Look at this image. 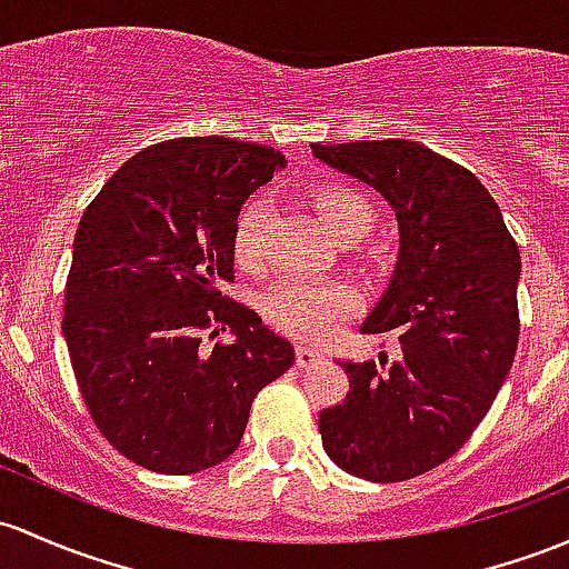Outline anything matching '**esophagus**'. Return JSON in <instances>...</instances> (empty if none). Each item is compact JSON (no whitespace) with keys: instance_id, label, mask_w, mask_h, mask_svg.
Wrapping results in <instances>:
<instances>
[{"instance_id":"obj_1","label":"esophagus","mask_w":569,"mask_h":569,"mask_svg":"<svg viewBox=\"0 0 569 569\" xmlns=\"http://www.w3.org/2000/svg\"><path fill=\"white\" fill-rule=\"evenodd\" d=\"M326 356H322L317 347H309V345H301L296 352V363L301 366V369H311V366H320Z\"/></svg>"}]
</instances>
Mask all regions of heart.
Listing matches in <instances>:
<instances>
[{"mask_svg": "<svg viewBox=\"0 0 569 569\" xmlns=\"http://www.w3.org/2000/svg\"><path fill=\"white\" fill-rule=\"evenodd\" d=\"M311 203L326 219L339 241H358L375 228L377 211L356 187L326 184L311 194ZM266 206L252 200L241 209L233 224V260L243 271H260L266 262ZM358 309V296L350 287L284 279L266 296V315L279 328L303 339H322Z\"/></svg>", "mask_w": 569, "mask_h": 569, "instance_id": "1", "label": "heart"}]
</instances>
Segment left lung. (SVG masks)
<instances>
[{"label":"left lung","instance_id":"obj_1","mask_svg":"<svg viewBox=\"0 0 569 569\" xmlns=\"http://www.w3.org/2000/svg\"><path fill=\"white\" fill-rule=\"evenodd\" d=\"M311 154L375 187L399 222L393 273L360 333L393 331L401 356L388 369L339 360L350 390L320 412L322 448L356 478H418L467 442L510 371L521 254L478 176L418 140Z\"/></svg>","mask_w":569,"mask_h":569}]
</instances>
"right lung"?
Wrapping results in <instances>:
<instances>
[{"label": "right lung", "instance_id": "1", "mask_svg": "<svg viewBox=\"0 0 569 569\" xmlns=\"http://www.w3.org/2000/svg\"><path fill=\"white\" fill-rule=\"evenodd\" d=\"M284 164L282 151L233 138L164 140L121 164L83 211L64 341L97 429L143 469L222 463L258 390L296 360L258 311L219 290L233 279L241 206ZM211 325L234 341L203 353L199 331Z\"/></svg>", "mask_w": 569, "mask_h": 569}]
</instances>
